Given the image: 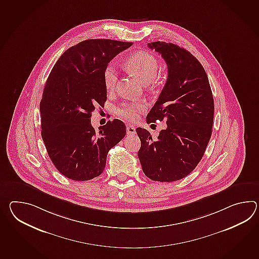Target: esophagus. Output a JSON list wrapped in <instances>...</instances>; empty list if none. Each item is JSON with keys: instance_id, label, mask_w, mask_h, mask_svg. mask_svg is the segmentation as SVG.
<instances>
[{"instance_id": "esophagus-1", "label": "esophagus", "mask_w": 259, "mask_h": 259, "mask_svg": "<svg viewBox=\"0 0 259 259\" xmlns=\"http://www.w3.org/2000/svg\"><path fill=\"white\" fill-rule=\"evenodd\" d=\"M126 132L128 135L133 136V135L136 134V128H135V126L131 125V124H128L126 126Z\"/></svg>"}]
</instances>
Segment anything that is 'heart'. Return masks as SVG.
<instances>
[{
  "label": "heart",
  "instance_id": "1",
  "mask_svg": "<svg viewBox=\"0 0 259 259\" xmlns=\"http://www.w3.org/2000/svg\"><path fill=\"white\" fill-rule=\"evenodd\" d=\"M126 67L141 80L149 84L158 74L159 63L157 58L150 53L138 51L128 57L125 61ZM118 80V71L114 62H109L104 69L103 80L107 90L111 91L116 87ZM146 105L140 101H126L119 105L116 113L122 119L134 121L138 119V114L144 112Z\"/></svg>",
  "mask_w": 259,
  "mask_h": 259
}]
</instances>
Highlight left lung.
Returning <instances> with one entry per match:
<instances>
[{
	"mask_svg": "<svg viewBox=\"0 0 259 259\" xmlns=\"http://www.w3.org/2000/svg\"><path fill=\"white\" fill-rule=\"evenodd\" d=\"M148 46L165 60L168 77L147 122L164 120L167 126L156 140L148 130L137 128L138 159L149 179L172 182L190 175L204 154L212 136L213 94L205 70L189 51L165 41Z\"/></svg>",
	"mask_w": 259,
	"mask_h": 259,
	"instance_id": "1",
	"label": "left lung"
}]
</instances>
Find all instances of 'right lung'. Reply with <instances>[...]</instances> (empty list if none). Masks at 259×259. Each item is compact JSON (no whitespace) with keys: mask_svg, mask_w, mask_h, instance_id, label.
Masks as SVG:
<instances>
[{"mask_svg":"<svg viewBox=\"0 0 259 259\" xmlns=\"http://www.w3.org/2000/svg\"><path fill=\"white\" fill-rule=\"evenodd\" d=\"M133 42L109 39L80 41L58 58L40 100L41 138L54 165L76 181L103 172L109 150L125 137L126 127L114 119L96 131L95 106H103L105 67Z\"/></svg>","mask_w":259,"mask_h":259,"instance_id":"1","label":"right lung"}]
</instances>
